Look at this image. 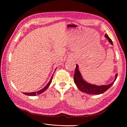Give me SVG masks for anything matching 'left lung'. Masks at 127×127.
I'll use <instances>...</instances> for the list:
<instances>
[{
    "instance_id": "obj_1",
    "label": "left lung",
    "mask_w": 127,
    "mask_h": 127,
    "mask_svg": "<svg viewBox=\"0 0 127 127\" xmlns=\"http://www.w3.org/2000/svg\"><path fill=\"white\" fill-rule=\"evenodd\" d=\"M105 36L106 38L109 40L110 43L113 45L112 41L111 40L110 38L108 36L107 34H105ZM118 74L116 75V78L114 81L109 85H102V86H96L95 85H92L89 83H86L85 80H84L80 74V72L78 70V66L76 64L75 74L74 75V80L76 84L77 87H78V89L84 93H86L88 94H101L107 91L109 88L112 86V85L114 84V82L116 81L117 78Z\"/></svg>"
}]
</instances>
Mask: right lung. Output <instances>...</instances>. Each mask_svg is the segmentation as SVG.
Here are the masks:
<instances>
[{
  "mask_svg": "<svg viewBox=\"0 0 127 127\" xmlns=\"http://www.w3.org/2000/svg\"><path fill=\"white\" fill-rule=\"evenodd\" d=\"M52 76L51 77V78L50 79V82L48 83V84L47 85H46L43 89H42L39 91L37 92H31V93H23V94H24L25 95H29V96H35L36 95H39V94H41L42 93H43V92H44L47 89V88L49 87L50 84H51V82H52Z\"/></svg>",
  "mask_w": 127,
  "mask_h": 127,
  "instance_id": "1",
  "label": "right lung"
}]
</instances>
